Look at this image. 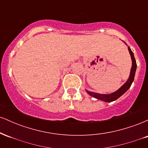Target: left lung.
Listing matches in <instances>:
<instances>
[{
    "label": "left lung",
    "mask_w": 148,
    "mask_h": 148,
    "mask_svg": "<svg viewBox=\"0 0 148 148\" xmlns=\"http://www.w3.org/2000/svg\"><path fill=\"white\" fill-rule=\"evenodd\" d=\"M129 51H130V53L131 55V57H132V69H131V73L129 79L127 80V81L125 83V84L122 86L118 90H117L115 92L112 93V94L110 95H101V94H97V93L87 91V92L90 95L93 97L96 98V99L102 100V101H106V102H111V101H115L117 99H118L120 96H122L124 93L126 92L129 88H130L131 85H132V82L134 81V76H135L136 73V62L135 58L134 56V53L132 51L130 47H128Z\"/></svg>",
    "instance_id": "left-lung-1"
}]
</instances>
